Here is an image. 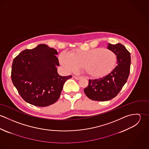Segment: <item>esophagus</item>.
<instances>
[{"label":"esophagus","mask_w":149,"mask_h":149,"mask_svg":"<svg viewBox=\"0 0 149 149\" xmlns=\"http://www.w3.org/2000/svg\"><path fill=\"white\" fill-rule=\"evenodd\" d=\"M73 77L76 79V80H80L81 77H79V76H73Z\"/></svg>","instance_id":"34e87169"}]
</instances>
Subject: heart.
Returning a JSON list of instances; mask_svg holds the SVG:
<instances>
[{
	"mask_svg": "<svg viewBox=\"0 0 149 149\" xmlns=\"http://www.w3.org/2000/svg\"><path fill=\"white\" fill-rule=\"evenodd\" d=\"M60 64L69 72L83 68L85 73L93 77H103L115 68L117 57L112 50L96 48L89 50H77L70 54L63 52L59 57Z\"/></svg>",
	"mask_w": 149,
	"mask_h": 149,
	"instance_id": "b5f03b06",
	"label": "heart"
}]
</instances>
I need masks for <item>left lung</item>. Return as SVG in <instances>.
Listing matches in <instances>:
<instances>
[{
    "mask_svg": "<svg viewBox=\"0 0 149 149\" xmlns=\"http://www.w3.org/2000/svg\"><path fill=\"white\" fill-rule=\"evenodd\" d=\"M108 49L117 57V65L106 76L89 80L88 86L84 89L86 96L91 100L104 102L115 97L127 80L130 74L131 56L121 43H108Z\"/></svg>",
    "mask_w": 149,
    "mask_h": 149,
    "instance_id": "obj_1",
    "label": "left lung"
}]
</instances>
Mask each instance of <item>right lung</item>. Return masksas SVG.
<instances>
[{
	"label": "right lung",
	"mask_w": 149,
	"mask_h": 149,
	"mask_svg": "<svg viewBox=\"0 0 149 149\" xmlns=\"http://www.w3.org/2000/svg\"><path fill=\"white\" fill-rule=\"evenodd\" d=\"M58 53L46 44L25 49L13 60L11 80L23 99L38 107L50 106L60 96L65 82L72 76L57 72Z\"/></svg>",
	"instance_id": "1"
}]
</instances>
